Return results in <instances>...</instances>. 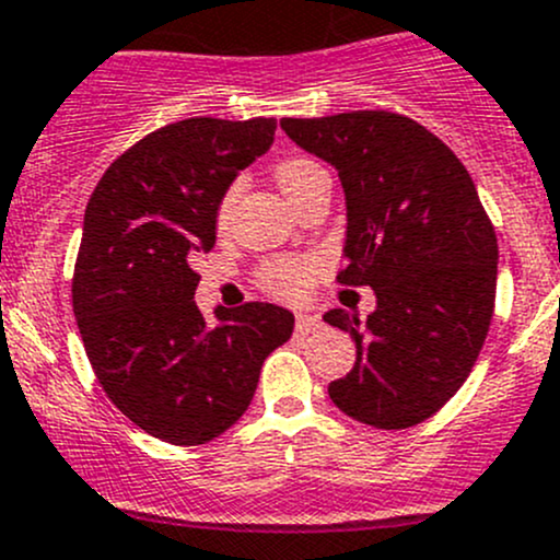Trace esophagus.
Returning <instances> with one entry per match:
<instances>
[{"label": "esophagus", "mask_w": 560, "mask_h": 560, "mask_svg": "<svg viewBox=\"0 0 560 560\" xmlns=\"http://www.w3.org/2000/svg\"><path fill=\"white\" fill-rule=\"evenodd\" d=\"M319 327H322L319 316H314V314H298V319H295V330L301 332V336H306V332L319 330Z\"/></svg>", "instance_id": "esophagus-1"}]
</instances>
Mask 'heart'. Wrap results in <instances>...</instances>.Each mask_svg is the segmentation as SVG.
I'll list each match as a JSON object with an SVG mask.
<instances>
[{"label":"heart","instance_id":"b5f03b06","mask_svg":"<svg viewBox=\"0 0 560 560\" xmlns=\"http://www.w3.org/2000/svg\"><path fill=\"white\" fill-rule=\"evenodd\" d=\"M319 173L325 171H322V167L312 160H287L276 167L273 175L281 195L290 200V197H295L298 191H301L303 186ZM238 191L241 186L233 184L228 191H224L222 200H219V208H217L219 228H224V224L230 222V213H233L235 200H238ZM312 279H314V265L306 262V259L281 257V259H273L270 265H265L262 270V284L281 298H301L303 292L308 290V284H312Z\"/></svg>","mask_w":560,"mask_h":560}]
</instances>
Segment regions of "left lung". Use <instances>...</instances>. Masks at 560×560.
Masks as SVG:
<instances>
[{"label":"left lung","mask_w":560,"mask_h":560,"mask_svg":"<svg viewBox=\"0 0 560 560\" xmlns=\"http://www.w3.org/2000/svg\"><path fill=\"white\" fill-rule=\"evenodd\" d=\"M281 129L336 167L347 200L338 281L376 295L365 322L325 314L358 349L330 400L365 425H417L466 382L493 319L499 244L477 186L436 135L398 113L281 118Z\"/></svg>","instance_id":"8db88e82"}]
</instances>
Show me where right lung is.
I'll list each match as a JSON object with an SVG mask.
<instances>
[{
  "label": "right lung",
  "mask_w": 560,
  "mask_h": 560,
  "mask_svg": "<svg viewBox=\"0 0 560 560\" xmlns=\"http://www.w3.org/2000/svg\"><path fill=\"white\" fill-rule=\"evenodd\" d=\"M273 118H186L118 156L83 217L72 312L107 398L162 442L195 447L241 420L259 369L292 336L273 303H195L197 252L217 244V208L235 175L273 145Z\"/></svg>",
  "instance_id": "right-lung-1"
}]
</instances>
